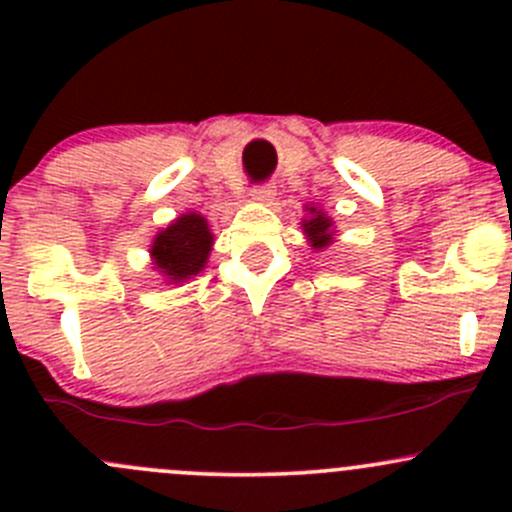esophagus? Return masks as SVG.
I'll return each mask as SVG.
<instances>
[{
  "label": "esophagus",
  "mask_w": 512,
  "mask_h": 512,
  "mask_svg": "<svg viewBox=\"0 0 512 512\" xmlns=\"http://www.w3.org/2000/svg\"><path fill=\"white\" fill-rule=\"evenodd\" d=\"M275 198H277V190L272 188V185H255L252 188V200H257V203H265V205H275Z\"/></svg>",
  "instance_id": "1"
}]
</instances>
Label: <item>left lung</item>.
<instances>
[{"instance_id":"left-lung-1","label":"left lung","mask_w":512,"mask_h":512,"mask_svg":"<svg viewBox=\"0 0 512 512\" xmlns=\"http://www.w3.org/2000/svg\"><path fill=\"white\" fill-rule=\"evenodd\" d=\"M307 218L302 220V230L304 235H307L309 245H312V250H327L329 245L334 242V230H332V218H327V215L322 213V210H317L314 205H307Z\"/></svg>"}]
</instances>
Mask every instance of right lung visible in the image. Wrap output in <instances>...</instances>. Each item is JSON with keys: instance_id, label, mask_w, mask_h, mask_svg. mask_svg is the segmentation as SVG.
<instances>
[{"instance_id": "right-lung-1", "label": "right lung", "mask_w": 512, "mask_h": 512, "mask_svg": "<svg viewBox=\"0 0 512 512\" xmlns=\"http://www.w3.org/2000/svg\"><path fill=\"white\" fill-rule=\"evenodd\" d=\"M210 250H213V232L208 220L198 213H185L153 237L151 257L156 265L153 270H158L168 285H178L203 270Z\"/></svg>"}]
</instances>
